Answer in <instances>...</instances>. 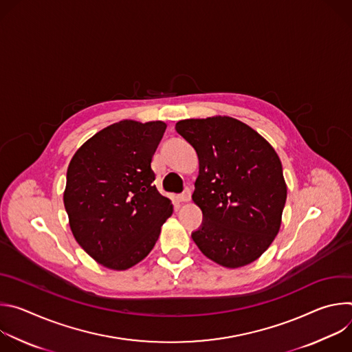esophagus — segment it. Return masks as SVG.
<instances>
[{
    "mask_svg": "<svg viewBox=\"0 0 352 352\" xmlns=\"http://www.w3.org/2000/svg\"><path fill=\"white\" fill-rule=\"evenodd\" d=\"M178 200H179V202H189V200H190V190H189V188H186L181 195H178Z\"/></svg>",
    "mask_w": 352,
    "mask_h": 352,
    "instance_id": "34e87169",
    "label": "esophagus"
}]
</instances>
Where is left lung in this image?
Listing matches in <instances>:
<instances>
[{
	"instance_id": "obj_1",
	"label": "left lung",
	"mask_w": 352,
	"mask_h": 352,
	"mask_svg": "<svg viewBox=\"0 0 352 352\" xmlns=\"http://www.w3.org/2000/svg\"><path fill=\"white\" fill-rule=\"evenodd\" d=\"M177 132L196 150L192 200L204 221L192 239L210 261L236 269L255 262L281 226L287 185L272 144L231 117L182 120Z\"/></svg>"
}]
</instances>
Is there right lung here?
Here are the masks:
<instances>
[{
	"label": "right lung",
	"mask_w": 352,
	"mask_h": 352,
	"mask_svg": "<svg viewBox=\"0 0 352 352\" xmlns=\"http://www.w3.org/2000/svg\"><path fill=\"white\" fill-rule=\"evenodd\" d=\"M166 128L163 121L116 122L86 140L68 166L64 205L71 231L104 267L126 270L143 261L173 214L152 170Z\"/></svg>",
	"instance_id": "right-lung-1"
}]
</instances>
